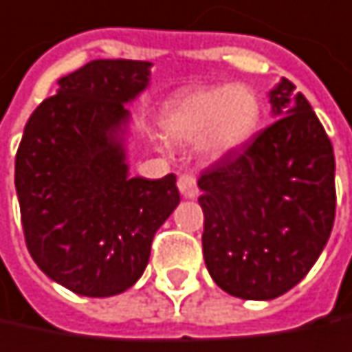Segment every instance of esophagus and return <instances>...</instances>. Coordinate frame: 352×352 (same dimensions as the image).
<instances>
[{
    "instance_id": "obj_1",
    "label": "esophagus",
    "mask_w": 352,
    "mask_h": 352,
    "mask_svg": "<svg viewBox=\"0 0 352 352\" xmlns=\"http://www.w3.org/2000/svg\"><path fill=\"white\" fill-rule=\"evenodd\" d=\"M178 190L182 192L184 198H195L198 195V186H197V178L192 174H182L178 178Z\"/></svg>"
}]
</instances>
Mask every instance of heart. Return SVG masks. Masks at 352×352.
Returning a JSON list of instances; mask_svg holds the SVG:
<instances>
[{"label": "heart", "mask_w": 352, "mask_h": 352, "mask_svg": "<svg viewBox=\"0 0 352 352\" xmlns=\"http://www.w3.org/2000/svg\"><path fill=\"white\" fill-rule=\"evenodd\" d=\"M261 123V101L245 85H214L178 99L164 117V131L180 144L200 140L212 157L235 152Z\"/></svg>", "instance_id": "heart-1"}]
</instances>
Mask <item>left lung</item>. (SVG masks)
I'll use <instances>...</instances> for the list:
<instances>
[{
	"mask_svg": "<svg viewBox=\"0 0 352 352\" xmlns=\"http://www.w3.org/2000/svg\"><path fill=\"white\" fill-rule=\"evenodd\" d=\"M270 103L276 121L198 178L206 270L243 300H274L302 282L334 225V152L322 123L287 78Z\"/></svg>",
	"mask_w": 352,
	"mask_h": 352,
	"instance_id": "left-lung-1",
	"label": "left lung"
}]
</instances>
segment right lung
Instances as JSON below:
<instances>
[{"mask_svg": "<svg viewBox=\"0 0 352 352\" xmlns=\"http://www.w3.org/2000/svg\"><path fill=\"white\" fill-rule=\"evenodd\" d=\"M150 63L91 60L30 115L16 154L23 237L66 289L109 298L144 274L155 231L180 202L176 176L131 178L125 135Z\"/></svg>", "mask_w": 352, "mask_h": 352, "instance_id": "right-lung-1", "label": "right lung"}]
</instances>
